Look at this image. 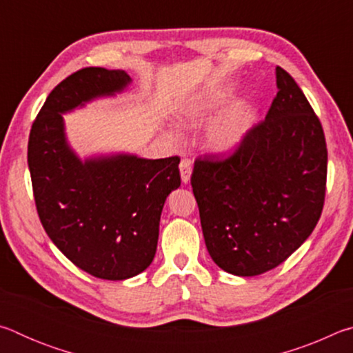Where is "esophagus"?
Listing matches in <instances>:
<instances>
[{
	"mask_svg": "<svg viewBox=\"0 0 353 353\" xmlns=\"http://www.w3.org/2000/svg\"><path fill=\"white\" fill-rule=\"evenodd\" d=\"M179 170H181V179L183 183H188L191 179V162L188 159H183L181 165H179Z\"/></svg>",
	"mask_w": 353,
	"mask_h": 353,
	"instance_id": "1",
	"label": "esophagus"
}]
</instances>
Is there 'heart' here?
I'll return each instance as SVG.
<instances>
[{
  "label": "heart",
  "mask_w": 353,
  "mask_h": 353,
  "mask_svg": "<svg viewBox=\"0 0 353 353\" xmlns=\"http://www.w3.org/2000/svg\"><path fill=\"white\" fill-rule=\"evenodd\" d=\"M232 98L229 87H213L196 94L179 110V123L185 128H196L204 124L224 107ZM248 134V113L244 105H234L221 113L208 124L202 145L208 152L225 155L240 148ZM166 137L171 141H177L181 137L176 130H166Z\"/></svg>",
  "instance_id": "b5f03b06"
}]
</instances>
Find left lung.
<instances>
[{
	"mask_svg": "<svg viewBox=\"0 0 353 353\" xmlns=\"http://www.w3.org/2000/svg\"><path fill=\"white\" fill-rule=\"evenodd\" d=\"M277 94L265 121L224 162L198 160L191 185L205 246L240 277L271 271L302 246L324 207L327 146L305 94L276 68Z\"/></svg>",
	"mask_w": 353,
	"mask_h": 353,
	"instance_id": "1",
	"label": "left lung"
}]
</instances>
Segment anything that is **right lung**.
<instances>
[{
	"instance_id": "right-lung-1",
	"label": "right lung",
	"mask_w": 353,
	"mask_h": 353,
	"mask_svg": "<svg viewBox=\"0 0 353 353\" xmlns=\"http://www.w3.org/2000/svg\"><path fill=\"white\" fill-rule=\"evenodd\" d=\"M130 83L123 70L76 71L46 98L28 143L45 232L77 268L104 280L135 277L151 265L165 201L181 187L179 157L151 160L118 151L82 159L68 141L63 115L117 98Z\"/></svg>"
}]
</instances>
